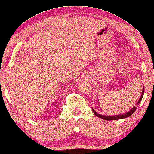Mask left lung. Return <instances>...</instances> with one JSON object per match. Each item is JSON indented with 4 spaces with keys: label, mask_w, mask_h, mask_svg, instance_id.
Here are the masks:
<instances>
[{
    "label": "left lung",
    "mask_w": 154,
    "mask_h": 154,
    "mask_svg": "<svg viewBox=\"0 0 154 154\" xmlns=\"http://www.w3.org/2000/svg\"><path fill=\"white\" fill-rule=\"evenodd\" d=\"M143 94H144V88L143 89V91H142L141 93V96L140 97V98H139V101L137 103L136 106H133V107L131 109V110L127 112H126L125 114H119V115H112V116H106V115H102V114H100L97 113L96 111H95L93 108H92V110H93L94 114L96 116H97V117H99L100 119H104L106 120V121H112V120H119V119H125V118H127V117L130 116L132 115V114L135 112V111L137 109V106L139 104V103L141 102L142 98H143Z\"/></svg>",
    "instance_id": "left-lung-1"
}]
</instances>
